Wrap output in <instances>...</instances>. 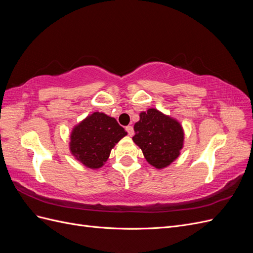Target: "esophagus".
<instances>
[{"label": "esophagus", "instance_id": "esophagus-1", "mask_svg": "<svg viewBox=\"0 0 253 253\" xmlns=\"http://www.w3.org/2000/svg\"><path fill=\"white\" fill-rule=\"evenodd\" d=\"M126 131L127 132V134H128V136H133L134 135V128H133V126H127L126 127Z\"/></svg>", "mask_w": 253, "mask_h": 253}]
</instances>
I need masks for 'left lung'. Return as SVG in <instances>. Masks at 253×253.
<instances>
[{
  "label": "left lung",
  "instance_id": "left-lung-1",
  "mask_svg": "<svg viewBox=\"0 0 253 253\" xmlns=\"http://www.w3.org/2000/svg\"><path fill=\"white\" fill-rule=\"evenodd\" d=\"M139 117L134 126L133 141L152 167L160 170L170 166L183 147L185 133L180 122L156 109L141 112Z\"/></svg>",
  "mask_w": 253,
  "mask_h": 253
}]
</instances>
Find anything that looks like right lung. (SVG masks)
Here are the masks:
<instances>
[{
    "mask_svg": "<svg viewBox=\"0 0 253 253\" xmlns=\"http://www.w3.org/2000/svg\"><path fill=\"white\" fill-rule=\"evenodd\" d=\"M127 133L117 120L94 112L75 126L70 136L72 155L89 169H99L110 157L112 149Z\"/></svg>",
    "mask_w": 253,
    "mask_h": 253,
    "instance_id": "obj_1",
    "label": "right lung"
}]
</instances>
